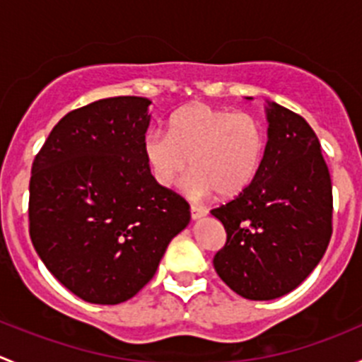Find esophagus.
Here are the masks:
<instances>
[{
  "label": "esophagus",
  "mask_w": 362,
  "mask_h": 362,
  "mask_svg": "<svg viewBox=\"0 0 362 362\" xmlns=\"http://www.w3.org/2000/svg\"><path fill=\"white\" fill-rule=\"evenodd\" d=\"M191 217L192 221H199V218L206 217V210H204V208L196 206V204H191Z\"/></svg>",
  "instance_id": "1"
}]
</instances>
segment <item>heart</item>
<instances>
[{
  "instance_id": "heart-1",
  "label": "heart",
  "mask_w": 362,
  "mask_h": 362,
  "mask_svg": "<svg viewBox=\"0 0 362 362\" xmlns=\"http://www.w3.org/2000/svg\"><path fill=\"white\" fill-rule=\"evenodd\" d=\"M264 147L255 117L194 103L171 115L168 134L151 131L144 138V159L160 187L177 185L191 160L189 185L196 196L236 198L257 177Z\"/></svg>"
}]
</instances>
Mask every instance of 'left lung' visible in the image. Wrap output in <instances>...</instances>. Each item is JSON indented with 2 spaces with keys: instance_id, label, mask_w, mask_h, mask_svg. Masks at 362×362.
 Segmentation results:
<instances>
[{
  "instance_id": "left-lung-1",
  "label": "left lung",
  "mask_w": 362,
  "mask_h": 362,
  "mask_svg": "<svg viewBox=\"0 0 362 362\" xmlns=\"http://www.w3.org/2000/svg\"><path fill=\"white\" fill-rule=\"evenodd\" d=\"M266 113L268 144L257 177L210 211L228 235L214 257L215 272L254 301L294 291L319 264L333 233V187L319 138L301 115L275 101Z\"/></svg>"
}]
</instances>
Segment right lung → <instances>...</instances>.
I'll use <instances>...</instances> for the list:
<instances>
[{
  "mask_svg": "<svg viewBox=\"0 0 362 362\" xmlns=\"http://www.w3.org/2000/svg\"><path fill=\"white\" fill-rule=\"evenodd\" d=\"M152 101L119 96L69 112L35 158L29 236L50 273L83 301L119 305L156 275L189 204L144 159Z\"/></svg>",
  "mask_w": 362,
  "mask_h": 362,
  "instance_id": "add662e5",
  "label": "right lung"
}]
</instances>
